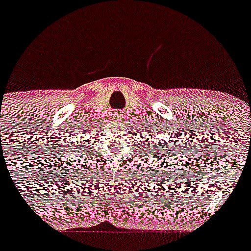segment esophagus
<instances>
[{"label":"esophagus","mask_w":251,"mask_h":251,"mask_svg":"<svg viewBox=\"0 0 251 251\" xmlns=\"http://www.w3.org/2000/svg\"><path fill=\"white\" fill-rule=\"evenodd\" d=\"M113 117H114V119H119V118H121V114H118V113H115V114L113 115Z\"/></svg>","instance_id":"1"}]
</instances>
